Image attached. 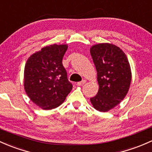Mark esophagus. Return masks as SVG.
Wrapping results in <instances>:
<instances>
[{
  "label": "esophagus",
  "instance_id": "esophagus-1",
  "mask_svg": "<svg viewBox=\"0 0 152 152\" xmlns=\"http://www.w3.org/2000/svg\"><path fill=\"white\" fill-rule=\"evenodd\" d=\"M86 83V80H82L81 81H79V82H78L77 84H76V85L77 86H83L84 84Z\"/></svg>",
  "mask_w": 152,
  "mask_h": 152
}]
</instances>
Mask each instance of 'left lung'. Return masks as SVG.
<instances>
[{
	"mask_svg": "<svg viewBox=\"0 0 152 152\" xmlns=\"http://www.w3.org/2000/svg\"><path fill=\"white\" fill-rule=\"evenodd\" d=\"M97 72L99 89L90 101L95 109L109 111L127 95L131 82L130 63L125 54L116 46L100 44L90 49Z\"/></svg>",
	"mask_w": 152,
	"mask_h": 152,
	"instance_id": "obj_1",
	"label": "left lung"
}]
</instances>
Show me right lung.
Here are the masks:
<instances>
[{
	"label": "right lung",
	"mask_w": 152,
	"mask_h": 152,
	"mask_svg": "<svg viewBox=\"0 0 152 152\" xmlns=\"http://www.w3.org/2000/svg\"><path fill=\"white\" fill-rule=\"evenodd\" d=\"M67 49L66 44L42 48L30 56L25 64V92L42 109L58 107L73 88L62 63Z\"/></svg>",
	"instance_id": "1"
}]
</instances>
